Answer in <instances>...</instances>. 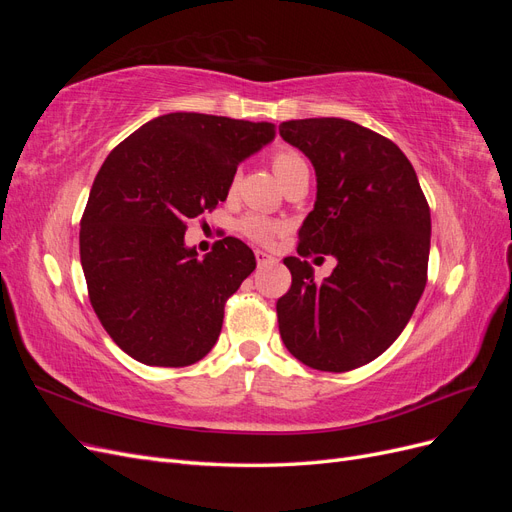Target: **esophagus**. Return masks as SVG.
I'll list each match as a JSON object with an SVG mask.
<instances>
[{"instance_id":"34e87169","label":"esophagus","mask_w":512,"mask_h":512,"mask_svg":"<svg viewBox=\"0 0 512 512\" xmlns=\"http://www.w3.org/2000/svg\"><path fill=\"white\" fill-rule=\"evenodd\" d=\"M256 262H258V267H265V265H271V262H275V258L267 252L256 250Z\"/></svg>"}]
</instances>
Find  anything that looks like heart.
Masks as SVG:
<instances>
[{
	"label": "heart",
	"mask_w": 512,
	"mask_h": 512,
	"mask_svg": "<svg viewBox=\"0 0 512 512\" xmlns=\"http://www.w3.org/2000/svg\"><path fill=\"white\" fill-rule=\"evenodd\" d=\"M271 166H273V173L277 175V179L282 181L284 177L297 173V170L307 168V162L297 151L277 149L271 158ZM239 230L245 237H250L258 243H267L275 237L277 224L273 220L265 218V215H245V218L239 222Z\"/></svg>",
	"instance_id": "b5f03b06"
}]
</instances>
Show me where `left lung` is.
I'll list each match as a JSON object with an SVG mask.
<instances>
[{
    "label": "left lung",
    "instance_id": "obj_1",
    "mask_svg": "<svg viewBox=\"0 0 512 512\" xmlns=\"http://www.w3.org/2000/svg\"><path fill=\"white\" fill-rule=\"evenodd\" d=\"M280 136L316 170V203L299 230V256L329 253L318 285L297 256L277 301L288 352L312 369L374 361L406 329L427 284L431 215L410 160L393 141L337 117L292 119Z\"/></svg>",
    "mask_w": 512,
    "mask_h": 512
}]
</instances>
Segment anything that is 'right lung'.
Returning <instances> with one entry per match:
<instances>
[{
    "label": "right lung",
    "instance_id": "right-lung-1",
    "mask_svg": "<svg viewBox=\"0 0 512 512\" xmlns=\"http://www.w3.org/2000/svg\"><path fill=\"white\" fill-rule=\"evenodd\" d=\"M273 138L267 121L168 113L108 153L81 220V265L102 327L138 363L185 367L218 342L224 303L256 258L235 237L198 258L185 222L224 203L237 166Z\"/></svg>",
    "mask_w": 512,
    "mask_h": 512
}]
</instances>
